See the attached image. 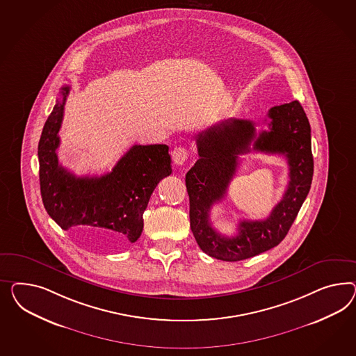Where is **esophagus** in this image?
Segmentation results:
<instances>
[{
  "label": "esophagus",
  "instance_id": "obj_1",
  "mask_svg": "<svg viewBox=\"0 0 356 356\" xmlns=\"http://www.w3.org/2000/svg\"><path fill=\"white\" fill-rule=\"evenodd\" d=\"M188 156H189V153L185 147L177 146L172 150L173 163L177 164V165H183L188 161Z\"/></svg>",
  "mask_w": 356,
  "mask_h": 356
}]
</instances>
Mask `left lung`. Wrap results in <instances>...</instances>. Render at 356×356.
Instances as JSON below:
<instances>
[{"label": "left lung", "mask_w": 356, "mask_h": 356, "mask_svg": "<svg viewBox=\"0 0 356 356\" xmlns=\"http://www.w3.org/2000/svg\"><path fill=\"white\" fill-rule=\"evenodd\" d=\"M269 131L255 132L245 119L221 120L197 135L200 159L185 176L191 203V228L203 252L227 261L248 259L277 246L288 234L307 197L314 158L311 127L298 101L275 106L268 111ZM253 147L250 148V144ZM251 149L281 153L289 159L287 192L264 221H241L236 236L228 238L211 228L209 210L225 196L236 170L238 155Z\"/></svg>", "instance_id": "left-lung-1"}]
</instances>
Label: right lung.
I'll list each match as a JSON object with an SVG mask.
<instances>
[{
  "instance_id": "obj_1",
  "label": "right lung",
  "mask_w": 356,
  "mask_h": 356,
  "mask_svg": "<svg viewBox=\"0 0 356 356\" xmlns=\"http://www.w3.org/2000/svg\"><path fill=\"white\" fill-rule=\"evenodd\" d=\"M42 128L39 143L40 189L45 210L58 225L101 250H115L136 242L143 233V215L158 183L171 175L167 145H135L111 172L83 176L63 168L57 149L70 87Z\"/></svg>"
}]
</instances>
